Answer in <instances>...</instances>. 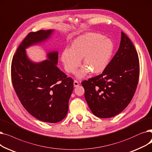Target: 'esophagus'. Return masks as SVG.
Listing matches in <instances>:
<instances>
[{
	"mask_svg": "<svg viewBox=\"0 0 152 152\" xmlns=\"http://www.w3.org/2000/svg\"><path fill=\"white\" fill-rule=\"evenodd\" d=\"M79 85H80V84H79V83H78V81H77V80H74V85L75 87H77V86H78Z\"/></svg>",
	"mask_w": 152,
	"mask_h": 152,
	"instance_id": "1",
	"label": "esophagus"
}]
</instances>
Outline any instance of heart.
Returning <instances> with one entry per match:
<instances>
[{
  "mask_svg": "<svg viewBox=\"0 0 152 152\" xmlns=\"http://www.w3.org/2000/svg\"><path fill=\"white\" fill-rule=\"evenodd\" d=\"M114 51L113 42L98 33H88L75 39L70 48L62 53L61 61L65 70L75 74L80 66L83 58V67L77 74L79 79L93 74L102 72L109 64Z\"/></svg>",
  "mask_w": 152,
  "mask_h": 152,
  "instance_id": "obj_1",
  "label": "heart"
}]
</instances>
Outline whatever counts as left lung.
Instances as JSON below:
<instances>
[{
	"instance_id": "1",
	"label": "left lung",
	"mask_w": 152,
	"mask_h": 152,
	"mask_svg": "<svg viewBox=\"0 0 152 152\" xmlns=\"http://www.w3.org/2000/svg\"><path fill=\"white\" fill-rule=\"evenodd\" d=\"M139 70L135 48L122 31L119 48L103 73L82 82L93 114L100 118H110L123 111L136 90Z\"/></svg>"
}]
</instances>
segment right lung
Segmentation results:
<instances>
[{
    "label": "right lung",
    "instance_id": "obj_1",
    "mask_svg": "<svg viewBox=\"0 0 152 152\" xmlns=\"http://www.w3.org/2000/svg\"><path fill=\"white\" fill-rule=\"evenodd\" d=\"M53 32L41 30L29 33L14 54L11 67L13 86L21 103L33 117L50 123L66 116L74 80L57 67V51H49L48 59L34 62L26 49L46 41Z\"/></svg>",
    "mask_w": 152,
    "mask_h": 152
}]
</instances>
